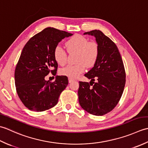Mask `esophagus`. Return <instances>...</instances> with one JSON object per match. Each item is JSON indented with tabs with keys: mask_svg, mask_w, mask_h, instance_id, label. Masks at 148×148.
<instances>
[{
	"mask_svg": "<svg viewBox=\"0 0 148 148\" xmlns=\"http://www.w3.org/2000/svg\"><path fill=\"white\" fill-rule=\"evenodd\" d=\"M73 80H74L72 79V78H68V82H69V83H71L72 82H73Z\"/></svg>",
	"mask_w": 148,
	"mask_h": 148,
	"instance_id": "1",
	"label": "esophagus"
}]
</instances>
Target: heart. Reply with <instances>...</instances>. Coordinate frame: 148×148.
Returning <instances> with one entry per match:
<instances>
[{
    "label": "heart",
    "mask_w": 148,
    "mask_h": 148,
    "mask_svg": "<svg viewBox=\"0 0 148 148\" xmlns=\"http://www.w3.org/2000/svg\"><path fill=\"white\" fill-rule=\"evenodd\" d=\"M66 47L70 52H77V64L68 65L60 70V73L70 78H77L85 70L86 66L91 67L97 61L99 47L94 41H89L84 36L75 34L66 42ZM53 57L57 63L64 65L67 59V54L60 46H57L53 51Z\"/></svg>",
    "instance_id": "1"
}]
</instances>
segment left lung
Here are the masks:
<instances>
[{
    "mask_svg": "<svg viewBox=\"0 0 148 148\" xmlns=\"http://www.w3.org/2000/svg\"><path fill=\"white\" fill-rule=\"evenodd\" d=\"M84 34L96 38L99 56L94 66L84 75L91 79L90 82H79L78 100L88 113L103 116L113 110L121 97L126 82L124 65L116 44L101 31ZM95 79L97 82L93 83Z\"/></svg>",
    "mask_w": 148,
    "mask_h": 148,
    "instance_id": "1",
    "label": "left lung"
}]
</instances>
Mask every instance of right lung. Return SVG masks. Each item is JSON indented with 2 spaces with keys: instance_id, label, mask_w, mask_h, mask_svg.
Masks as SVG:
<instances>
[{
  "instance_id": "obj_1",
  "label": "right lung",
  "mask_w": 148,
  "mask_h": 148,
  "mask_svg": "<svg viewBox=\"0 0 148 148\" xmlns=\"http://www.w3.org/2000/svg\"><path fill=\"white\" fill-rule=\"evenodd\" d=\"M71 33L48 27L33 36L23 47L14 72L15 86L21 101L29 110L41 112L55 106L68 84V77L57 75L53 82L45 80L58 64L53 51L62 39ZM55 68L51 71V68Z\"/></svg>"
}]
</instances>
